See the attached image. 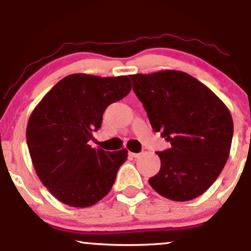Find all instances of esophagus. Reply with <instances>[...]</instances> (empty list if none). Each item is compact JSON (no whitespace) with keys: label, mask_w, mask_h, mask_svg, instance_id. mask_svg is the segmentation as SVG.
Masks as SVG:
<instances>
[{"label":"esophagus","mask_w":251,"mask_h":251,"mask_svg":"<svg viewBox=\"0 0 251 251\" xmlns=\"http://www.w3.org/2000/svg\"><path fill=\"white\" fill-rule=\"evenodd\" d=\"M128 154H129V157H132V158H137L140 155V153H135V152H128Z\"/></svg>","instance_id":"34e87169"}]
</instances>
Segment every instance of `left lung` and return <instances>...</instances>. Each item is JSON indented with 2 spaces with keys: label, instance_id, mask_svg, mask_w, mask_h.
I'll return each mask as SVG.
<instances>
[{
  "label": "left lung",
  "instance_id": "8db88e82",
  "mask_svg": "<svg viewBox=\"0 0 251 251\" xmlns=\"http://www.w3.org/2000/svg\"><path fill=\"white\" fill-rule=\"evenodd\" d=\"M152 128L171 144L157 152L160 170L149 179L160 196L176 201L198 197L214 184L231 148L230 111L204 83L180 71L129 75Z\"/></svg>",
  "mask_w": 251,
  "mask_h": 251
}]
</instances>
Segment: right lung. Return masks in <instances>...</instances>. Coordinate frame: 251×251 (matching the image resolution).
<instances>
[{
    "instance_id": "add662e5",
    "label": "right lung",
    "mask_w": 251,
    "mask_h": 251,
    "mask_svg": "<svg viewBox=\"0 0 251 251\" xmlns=\"http://www.w3.org/2000/svg\"><path fill=\"white\" fill-rule=\"evenodd\" d=\"M131 91L127 76L76 73L63 77L42 98L27 125L34 169L57 201L87 208L111 191L127 150L106 152L88 145L112 102Z\"/></svg>"
}]
</instances>
